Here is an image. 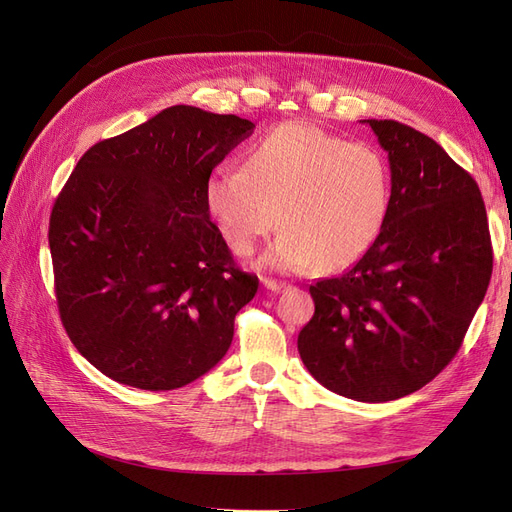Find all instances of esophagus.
<instances>
[{
	"label": "esophagus",
	"mask_w": 512,
	"mask_h": 512,
	"mask_svg": "<svg viewBox=\"0 0 512 512\" xmlns=\"http://www.w3.org/2000/svg\"><path fill=\"white\" fill-rule=\"evenodd\" d=\"M262 286H265L269 292H282L288 288L284 282H275V280H269V277H262Z\"/></svg>",
	"instance_id": "34e87169"
}]
</instances>
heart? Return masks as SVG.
<instances>
[{"mask_svg":"<svg viewBox=\"0 0 512 512\" xmlns=\"http://www.w3.org/2000/svg\"><path fill=\"white\" fill-rule=\"evenodd\" d=\"M205 203L239 256L280 224L265 262L273 269H348L380 239L391 209V170L371 145L348 143L312 123L271 130L245 166H218Z\"/></svg>","mask_w":512,"mask_h":512,"instance_id":"heart-1","label":"heart"}]
</instances>
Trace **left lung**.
<instances>
[{"instance_id": "obj_1", "label": "left lung", "mask_w": 512, "mask_h": 512, "mask_svg": "<svg viewBox=\"0 0 512 512\" xmlns=\"http://www.w3.org/2000/svg\"><path fill=\"white\" fill-rule=\"evenodd\" d=\"M363 123L389 153V220L354 267L309 286L316 312L297 346L329 391L382 404L423 389L453 361L485 299L493 254L466 170L404 123Z\"/></svg>"}]
</instances>
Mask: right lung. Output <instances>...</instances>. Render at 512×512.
Segmentation results:
<instances>
[{
	"mask_svg": "<svg viewBox=\"0 0 512 512\" xmlns=\"http://www.w3.org/2000/svg\"><path fill=\"white\" fill-rule=\"evenodd\" d=\"M254 128L177 104L76 164L49 224L55 294L72 344L104 376L173 391L228 352L258 277L235 267L205 183Z\"/></svg>",
	"mask_w": 512,
	"mask_h": 512,
	"instance_id": "add662e5",
	"label": "right lung"
}]
</instances>
